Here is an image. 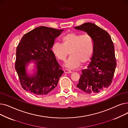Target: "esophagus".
<instances>
[{
  "label": "esophagus",
  "instance_id": "obj_1",
  "mask_svg": "<svg viewBox=\"0 0 128 128\" xmlns=\"http://www.w3.org/2000/svg\"><path fill=\"white\" fill-rule=\"evenodd\" d=\"M72 72L71 70H68V69H65L64 70V73L65 74H70Z\"/></svg>",
  "mask_w": 128,
  "mask_h": 128
}]
</instances>
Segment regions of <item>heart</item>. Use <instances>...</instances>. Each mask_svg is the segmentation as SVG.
<instances>
[{"label": "heart", "instance_id": "heart-1", "mask_svg": "<svg viewBox=\"0 0 128 128\" xmlns=\"http://www.w3.org/2000/svg\"><path fill=\"white\" fill-rule=\"evenodd\" d=\"M94 41L88 34L70 32L62 38V44L56 42L52 46V52L58 60H64L68 54L70 58L64 63L65 68L74 69L80 64L86 62L93 52Z\"/></svg>", "mask_w": 128, "mask_h": 128}]
</instances>
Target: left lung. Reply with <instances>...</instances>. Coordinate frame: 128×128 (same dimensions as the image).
<instances>
[{
	"instance_id": "left-lung-1",
	"label": "left lung",
	"mask_w": 128,
	"mask_h": 128,
	"mask_svg": "<svg viewBox=\"0 0 128 128\" xmlns=\"http://www.w3.org/2000/svg\"><path fill=\"white\" fill-rule=\"evenodd\" d=\"M74 28L86 32L94 41L91 61L82 70L77 87L88 94L98 93L110 85L115 71L113 42L109 34L94 23H85Z\"/></svg>"
}]
</instances>
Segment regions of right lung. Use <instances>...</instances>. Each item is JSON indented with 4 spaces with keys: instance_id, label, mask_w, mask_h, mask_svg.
I'll return each mask as SVG.
<instances>
[{
    "instance_id": "obj_1",
    "label": "right lung",
    "mask_w": 128,
    "mask_h": 128,
    "mask_svg": "<svg viewBox=\"0 0 128 128\" xmlns=\"http://www.w3.org/2000/svg\"><path fill=\"white\" fill-rule=\"evenodd\" d=\"M63 30L40 26L25 34L16 51L15 68L22 88L36 96L49 93L57 86L64 72L52 53L55 39ZM33 63V68L28 66Z\"/></svg>"
}]
</instances>
